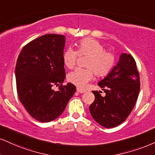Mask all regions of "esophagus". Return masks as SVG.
Segmentation results:
<instances>
[{
	"mask_svg": "<svg viewBox=\"0 0 155 155\" xmlns=\"http://www.w3.org/2000/svg\"><path fill=\"white\" fill-rule=\"evenodd\" d=\"M77 92L80 93H85V91L83 89H81V88H79V87H77Z\"/></svg>",
	"mask_w": 155,
	"mask_h": 155,
	"instance_id": "obj_1",
	"label": "esophagus"
}]
</instances>
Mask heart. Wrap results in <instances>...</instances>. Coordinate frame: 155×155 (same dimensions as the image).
Instances as JSON below:
<instances>
[{"instance_id":"b5f03b06","label":"heart","mask_w":155,"mask_h":155,"mask_svg":"<svg viewBox=\"0 0 155 155\" xmlns=\"http://www.w3.org/2000/svg\"><path fill=\"white\" fill-rule=\"evenodd\" d=\"M105 47L92 38H85L77 44V51L71 48L63 52L62 60L69 69L75 65L78 55L88 56L87 68H77L68 74V81L79 87H83L93 79L94 73L98 78L108 75L116 64V56L111 51L105 50Z\"/></svg>"}]
</instances>
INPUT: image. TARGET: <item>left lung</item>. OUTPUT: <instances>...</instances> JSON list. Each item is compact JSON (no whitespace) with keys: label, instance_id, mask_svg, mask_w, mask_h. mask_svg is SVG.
Segmentation results:
<instances>
[{"label":"left lung","instance_id":"obj_1","mask_svg":"<svg viewBox=\"0 0 155 155\" xmlns=\"http://www.w3.org/2000/svg\"><path fill=\"white\" fill-rule=\"evenodd\" d=\"M139 73L131 54H121L117 64L98 85L106 93L92 91L95 101L89 107L91 116L106 128H113L127 119L133 110L140 90Z\"/></svg>","mask_w":155,"mask_h":155}]
</instances>
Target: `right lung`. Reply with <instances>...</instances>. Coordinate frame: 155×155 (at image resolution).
Returning a JSON list of instances; mask_svg holds the SVG:
<instances>
[{
  "label": "right lung",
  "mask_w": 155,
  "mask_h": 155,
  "mask_svg": "<svg viewBox=\"0 0 155 155\" xmlns=\"http://www.w3.org/2000/svg\"><path fill=\"white\" fill-rule=\"evenodd\" d=\"M65 41L63 35L45 34L25 45L17 59L15 74L19 101L39 121L59 117L75 93L73 84L62 85ZM54 85L59 86L57 91L52 89Z\"/></svg>",
  "instance_id": "1"
}]
</instances>
